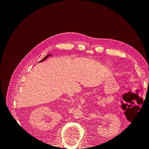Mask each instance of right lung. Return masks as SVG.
I'll list each match as a JSON object with an SVG mask.
<instances>
[{"instance_id": "1", "label": "right lung", "mask_w": 149, "mask_h": 149, "mask_svg": "<svg viewBox=\"0 0 149 149\" xmlns=\"http://www.w3.org/2000/svg\"><path fill=\"white\" fill-rule=\"evenodd\" d=\"M51 56V55H50V54H49V55H47L45 57H44L43 58V59L41 60V61H44L45 60H46L47 59V58L48 57V56Z\"/></svg>"}]
</instances>
